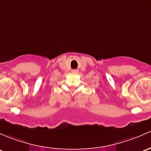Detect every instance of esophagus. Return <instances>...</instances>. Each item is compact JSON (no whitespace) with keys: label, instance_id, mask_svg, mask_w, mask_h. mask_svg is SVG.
<instances>
[{"label":"esophagus","instance_id":"obj_1","mask_svg":"<svg viewBox=\"0 0 151 151\" xmlns=\"http://www.w3.org/2000/svg\"><path fill=\"white\" fill-rule=\"evenodd\" d=\"M71 72H72L73 74H77V73H78V70H77V69H72Z\"/></svg>","mask_w":151,"mask_h":151}]
</instances>
